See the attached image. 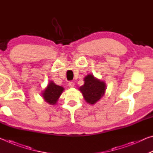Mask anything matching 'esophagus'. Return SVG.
Wrapping results in <instances>:
<instances>
[{
    "label": "esophagus",
    "mask_w": 153,
    "mask_h": 153,
    "mask_svg": "<svg viewBox=\"0 0 153 153\" xmlns=\"http://www.w3.org/2000/svg\"><path fill=\"white\" fill-rule=\"evenodd\" d=\"M68 85L70 88H73V87H74L75 84H74V82H69L68 83Z\"/></svg>",
    "instance_id": "34e87169"
}]
</instances>
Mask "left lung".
I'll return each mask as SVG.
<instances>
[{
  "instance_id": "obj_1",
  "label": "left lung",
  "mask_w": 153,
  "mask_h": 153,
  "mask_svg": "<svg viewBox=\"0 0 153 153\" xmlns=\"http://www.w3.org/2000/svg\"><path fill=\"white\" fill-rule=\"evenodd\" d=\"M84 84L79 88L86 101L90 105H94L103 96L106 90L105 82L95 78L92 74L84 77Z\"/></svg>"
}]
</instances>
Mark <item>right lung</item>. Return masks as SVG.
I'll use <instances>...</instances> for the list:
<instances>
[{
    "label": "right lung",
    "instance_id": "right-lung-1",
    "mask_svg": "<svg viewBox=\"0 0 153 153\" xmlns=\"http://www.w3.org/2000/svg\"><path fill=\"white\" fill-rule=\"evenodd\" d=\"M63 90L64 88L63 87L56 85L53 81H51L42 93V97L48 104L52 105H56Z\"/></svg>",
    "mask_w": 153,
    "mask_h": 153
}]
</instances>
